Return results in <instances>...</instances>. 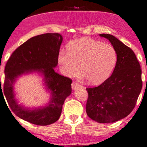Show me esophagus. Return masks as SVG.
Wrapping results in <instances>:
<instances>
[{"instance_id":"34e87169","label":"esophagus","mask_w":147,"mask_h":147,"mask_svg":"<svg viewBox=\"0 0 147 147\" xmlns=\"http://www.w3.org/2000/svg\"><path fill=\"white\" fill-rule=\"evenodd\" d=\"M80 86V84H78L77 82H74L71 84V87L73 90H76V88H79Z\"/></svg>"}]
</instances>
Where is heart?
Here are the masks:
<instances>
[{"mask_svg":"<svg viewBox=\"0 0 147 147\" xmlns=\"http://www.w3.org/2000/svg\"><path fill=\"white\" fill-rule=\"evenodd\" d=\"M67 53L61 51L58 61L63 74L72 77L79 73L88 83L98 84L105 80L117 61V53L111 45L91 38L76 40L67 47Z\"/></svg>","mask_w":147,"mask_h":147,"instance_id":"obj_1","label":"heart"}]
</instances>
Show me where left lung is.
<instances>
[{"mask_svg": "<svg viewBox=\"0 0 147 147\" xmlns=\"http://www.w3.org/2000/svg\"><path fill=\"white\" fill-rule=\"evenodd\" d=\"M108 39L117 53L113 74L97 87L87 88L88 116L98 123H113L127 117L136 105L142 86L140 65L134 53L111 34Z\"/></svg>", "mask_w": 147, "mask_h": 147, "instance_id": "obj_1", "label": "left lung"}]
</instances>
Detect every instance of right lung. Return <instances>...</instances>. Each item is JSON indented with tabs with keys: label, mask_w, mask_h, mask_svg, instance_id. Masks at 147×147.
Masks as SVG:
<instances>
[{
	"label": "right lung",
	"mask_w": 147,
	"mask_h": 147,
	"mask_svg": "<svg viewBox=\"0 0 147 147\" xmlns=\"http://www.w3.org/2000/svg\"><path fill=\"white\" fill-rule=\"evenodd\" d=\"M62 41V36L57 33L32 37L12 53L5 66L4 94L9 105L17 116L33 124L47 125L57 121L61 114L65 100L71 93V80L54 69L58 64ZM34 72L43 77L50 98L45 106L27 108L18 104L13 86L20 76ZM0 88L1 90V86Z\"/></svg>",
	"instance_id": "obj_1"
}]
</instances>
